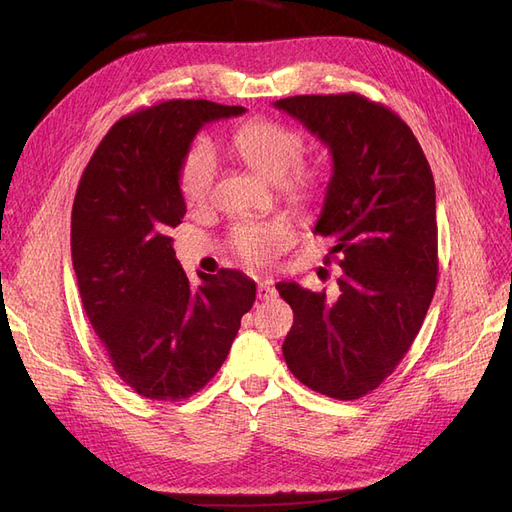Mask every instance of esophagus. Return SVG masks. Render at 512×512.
Masks as SVG:
<instances>
[{"label": "esophagus", "instance_id": "1", "mask_svg": "<svg viewBox=\"0 0 512 512\" xmlns=\"http://www.w3.org/2000/svg\"><path fill=\"white\" fill-rule=\"evenodd\" d=\"M277 294V290L273 288V282L271 280H262V282H258V299L260 301H269V299H273Z\"/></svg>", "mask_w": 512, "mask_h": 512}]
</instances>
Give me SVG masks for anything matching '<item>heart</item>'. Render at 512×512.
I'll use <instances>...</instances> for the list:
<instances>
[{"mask_svg": "<svg viewBox=\"0 0 512 512\" xmlns=\"http://www.w3.org/2000/svg\"><path fill=\"white\" fill-rule=\"evenodd\" d=\"M232 151L254 173L280 185L286 198L305 203L320 188V173L303 160V136L280 121L252 119L232 134ZM181 194L188 205H203L213 190L215 158L207 145H194L181 164ZM290 243V228L280 220L239 222L230 228V245L241 258L269 262Z\"/></svg>", "mask_w": 512, "mask_h": 512, "instance_id": "1", "label": "heart"}]
</instances>
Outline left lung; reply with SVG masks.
<instances>
[{
	"label": "left lung",
	"instance_id": "obj_1",
	"mask_svg": "<svg viewBox=\"0 0 512 512\" xmlns=\"http://www.w3.org/2000/svg\"><path fill=\"white\" fill-rule=\"evenodd\" d=\"M329 147L333 177L314 228L333 239L339 294L280 282L292 307L284 359L307 389L359 399L410 350L438 284L436 183L408 123L361 94L275 102Z\"/></svg>",
	"mask_w": 512,
	"mask_h": 512
}]
</instances>
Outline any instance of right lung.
<instances>
[{"instance_id":"1","label":"right lung","mask_w":512,"mask_h":512,"mask_svg":"<svg viewBox=\"0 0 512 512\" xmlns=\"http://www.w3.org/2000/svg\"><path fill=\"white\" fill-rule=\"evenodd\" d=\"M243 106L166 100L121 117L91 156L72 205V265L83 309L117 376L138 395L179 401L226 361L256 284L235 269L198 273L175 258L181 164L209 121Z\"/></svg>"}]
</instances>
